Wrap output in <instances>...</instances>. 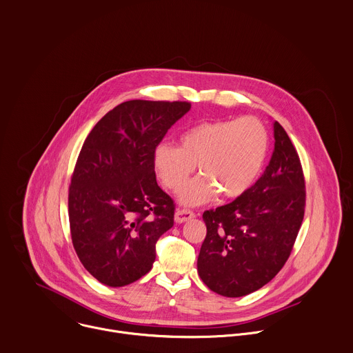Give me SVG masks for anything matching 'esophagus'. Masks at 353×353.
Segmentation results:
<instances>
[{"label": "esophagus", "mask_w": 353, "mask_h": 353, "mask_svg": "<svg viewBox=\"0 0 353 353\" xmlns=\"http://www.w3.org/2000/svg\"><path fill=\"white\" fill-rule=\"evenodd\" d=\"M192 217H195V213L192 210H190V209H185V208H179L176 210V213H174V220L177 223H184V221H187V220H190Z\"/></svg>", "instance_id": "1"}]
</instances>
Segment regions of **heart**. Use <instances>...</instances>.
<instances>
[{"instance_id": "1", "label": "heart", "mask_w": 353, "mask_h": 353, "mask_svg": "<svg viewBox=\"0 0 353 353\" xmlns=\"http://www.w3.org/2000/svg\"><path fill=\"white\" fill-rule=\"evenodd\" d=\"M268 148V130L256 117L202 122L187 129L179 145L158 144L152 166L161 184L176 191L198 165L201 176L180 191V201L199 205L216 192L224 199L244 195L259 177Z\"/></svg>"}]
</instances>
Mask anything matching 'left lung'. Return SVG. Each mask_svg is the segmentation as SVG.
Here are the masks:
<instances>
[{"label":"left lung","mask_w":353,"mask_h":353,"mask_svg":"<svg viewBox=\"0 0 353 353\" xmlns=\"http://www.w3.org/2000/svg\"><path fill=\"white\" fill-rule=\"evenodd\" d=\"M274 151L241 196L205 210L198 274L213 292L239 298L268 284L291 255L305 214V177L295 147L274 122Z\"/></svg>","instance_id":"left-lung-1"}]
</instances>
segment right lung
Returning <instances> with one entry per match:
<instances>
[{
    "label": "right lung",
    "instance_id": "obj_1",
    "mask_svg": "<svg viewBox=\"0 0 353 353\" xmlns=\"http://www.w3.org/2000/svg\"><path fill=\"white\" fill-rule=\"evenodd\" d=\"M190 108L184 101H126L81 147L68 198L70 236L85 270L105 285L145 276L157 241L174 223V202L157 183L152 152Z\"/></svg>",
    "mask_w": 353,
    "mask_h": 353
}]
</instances>
